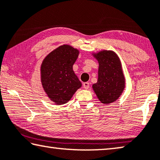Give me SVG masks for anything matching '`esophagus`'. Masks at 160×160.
Here are the masks:
<instances>
[{
    "label": "esophagus",
    "mask_w": 160,
    "mask_h": 160,
    "mask_svg": "<svg viewBox=\"0 0 160 160\" xmlns=\"http://www.w3.org/2000/svg\"><path fill=\"white\" fill-rule=\"evenodd\" d=\"M89 87H90V83L89 82H84L83 83V88H85V89H88V88H89Z\"/></svg>",
    "instance_id": "obj_1"
}]
</instances>
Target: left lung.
Returning a JSON list of instances; mask_svg holds the SVG:
<instances>
[{"label": "left lung", "instance_id": "1", "mask_svg": "<svg viewBox=\"0 0 160 160\" xmlns=\"http://www.w3.org/2000/svg\"><path fill=\"white\" fill-rule=\"evenodd\" d=\"M98 60V78L92 88L98 100L104 105L118 100L125 88V78L120 58L112 50H103L92 52Z\"/></svg>", "mask_w": 160, "mask_h": 160}]
</instances>
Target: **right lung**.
I'll use <instances>...</instances> for the list:
<instances>
[{"mask_svg": "<svg viewBox=\"0 0 160 160\" xmlns=\"http://www.w3.org/2000/svg\"><path fill=\"white\" fill-rule=\"evenodd\" d=\"M80 50L70 45H60L45 57L40 65V82L50 101L57 105L69 101L82 82L72 69Z\"/></svg>", "mask_w": 160, "mask_h": 160, "instance_id": "right-lung-1", "label": "right lung"}]
</instances>
